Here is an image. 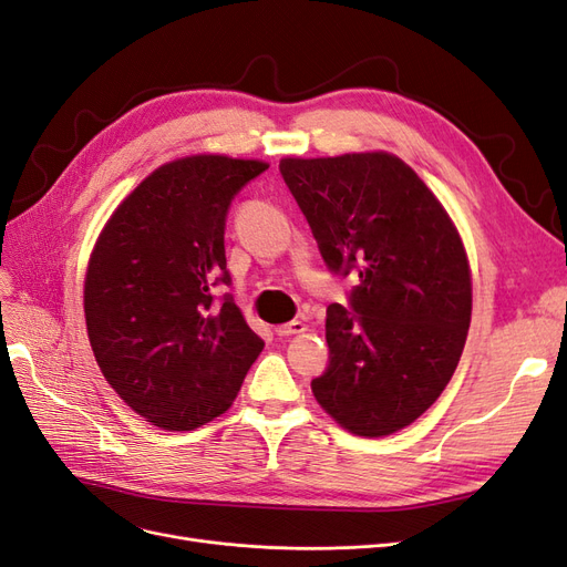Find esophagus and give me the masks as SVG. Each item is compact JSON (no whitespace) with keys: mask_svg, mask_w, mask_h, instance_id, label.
<instances>
[{"mask_svg":"<svg viewBox=\"0 0 567 567\" xmlns=\"http://www.w3.org/2000/svg\"><path fill=\"white\" fill-rule=\"evenodd\" d=\"M305 331H307V323L300 321V319H293V321L277 326V333L279 336H296V333H305Z\"/></svg>","mask_w":567,"mask_h":567,"instance_id":"34e87169","label":"esophagus"}]
</instances>
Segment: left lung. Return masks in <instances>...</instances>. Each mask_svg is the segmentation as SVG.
<instances>
[{
    "instance_id": "8db88e82",
    "label": "left lung",
    "mask_w": 567,
    "mask_h": 567,
    "mask_svg": "<svg viewBox=\"0 0 567 567\" xmlns=\"http://www.w3.org/2000/svg\"><path fill=\"white\" fill-rule=\"evenodd\" d=\"M279 169L329 269L359 274L352 310H326L329 367L315 398L354 435L398 433L440 398L466 346L473 284L461 234L388 151L286 156Z\"/></svg>"
}]
</instances>
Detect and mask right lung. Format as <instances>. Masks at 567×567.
I'll use <instances>...</instances> for the list:
<instances>
[{"instance_id": "add662e5", "label": "right lung", "mask_w": 567, "mask_h": 567, "mask_svg": "<svg viewBox=\"0 0 567 567\" xmlns=\"http://www.w3.org/2000/svg\"><path fill=\"white\" fill-rule=\"evenodd\" d=\"M269 167L196 153L140 182L101 229L84 274V321L96 364L132 411L163 431H194L234 404L262 352L229 284V203Z\"/></svg>"}]
</instances>
